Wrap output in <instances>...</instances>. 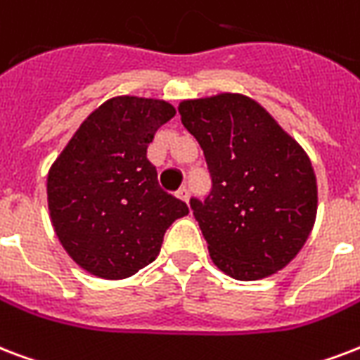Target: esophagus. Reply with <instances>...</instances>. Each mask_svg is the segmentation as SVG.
<instances>
[{
    "mask_svg": "<svg viewBox=\"0 0 360 360\" xmlns=\"http://www.w3.org/2000/svg\"><path fill=\"white\" fill-rule=\"evenodd\" d=\"M177 198H181L183 202H186L188 204V198H191V192H188V188L186 186H181L179 191H177Z\"/></svg>",
    "mask_w": 360,
    "mask_h": 360,
    "instance_id": "obj_1",
    "label": "esophagus"
}]
</instances>
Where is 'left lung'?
Returning a JSON list of instances; mask_svg holds the SVG:
<instances>
[{
	"instance_id": "8db88e82",
	"label": "left lung",
	"mask_w": 360,
	"mask_h": 360,
	"mask_svg": "<svg viewBox=\"0 0 360 360\" xmlns=\"http://www.w3.org/2000/svg\"><path fill=\"white\" fill-rule=\"evenodd\" d=\"M181 122L204 150L211 192L191 210L219 270L268 278L300 251L317 215L308 155L264 107L241 94L179 103Z\"/></svg>"
}]
</instances>
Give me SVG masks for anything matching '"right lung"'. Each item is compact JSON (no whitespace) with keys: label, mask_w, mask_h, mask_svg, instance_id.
I'll use <instances>...</instances> for the list:
<instances>
[{"label":"right lung","mask_w":360,"mask_h":360,"mask_svg":"<svg viewBox=\"0 0 360 360\" xmlns=\"http://www.w3.org/2000/svg\"><path fill=\"white\" fill-rule=\"evenodd\" d=\"M175 115L168 101L119 96L79 126L46 179L54 232L71 259L124 279L158 257L166 230L188 213L164 192L147 147Z\"/></svg>","instance_id":"1"}]
</instances>
